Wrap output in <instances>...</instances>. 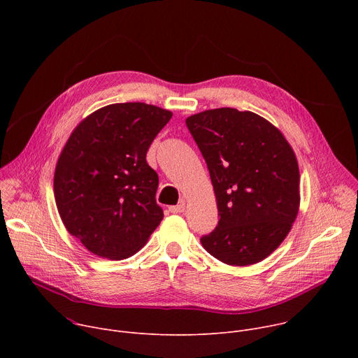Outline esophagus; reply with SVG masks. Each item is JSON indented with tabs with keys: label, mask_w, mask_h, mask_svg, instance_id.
<instances>
[{
	"label": "esophagus",
	"mask_w": 358,
	"mask_h": 358,
	"mask_svg": "<svg viewBox=\"0 0 358 358\" xmlns=\"http://www.w3.org/2000/svg\"><path fill=\"white\" fill-rule=\"evenodd\" d=\"M184 210H185V202L184 201L177 203V206L170 207V213H173V214H181V213H184Z\"/></svg>",
	"instance_id": "obj_1"
}]
</instances>
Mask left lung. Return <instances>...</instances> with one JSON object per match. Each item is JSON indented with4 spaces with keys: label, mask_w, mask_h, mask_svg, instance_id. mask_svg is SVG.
<instances>
[{
    "label": "left lung",
    "mask_w": 358,
    "mask_h": 358,
    "mask_svg": "<svg viewBox=\"0 0 358 358\" xmlns=\"http://www.w3.org/2000/svg\"><path fill=\"white\" fill-rule=\"evenodd\" d=\"M207 162L220 221L201 238L231 266L268 258L292 229L300 207L299 164L282 131L253 112L220 108L187 117Z\"/></svg>",
    "instance_id": "8db88e82"
}]
</instances>
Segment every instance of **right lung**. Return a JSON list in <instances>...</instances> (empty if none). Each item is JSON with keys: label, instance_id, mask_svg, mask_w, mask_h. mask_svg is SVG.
<instances>
[{"label": "right lung", "instance_id": "right-lung-1", "mask_svg": "<svg viewBox=\"0 0 358 358\" xmlns=\"http://www.w3.org/2000/svg\"><path fill=\"white\" fill-rule=\"evenodd\" d=\"M171 117L141 101L108 105L86 116L64 145L54 176L58 213L97 257L126 259L160 225L159 176L145 155Z\"/></svg>", "mask_w": 358, "mask_h": 358}]
</instances>
